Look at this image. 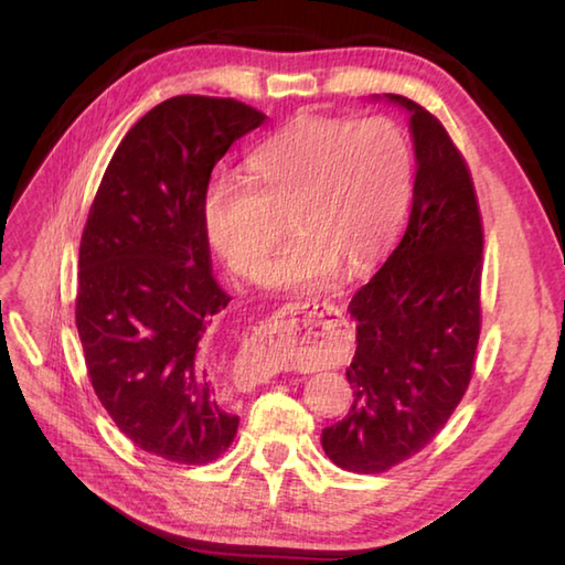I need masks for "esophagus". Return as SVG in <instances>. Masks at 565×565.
I'll list each match as a JSON object with an SVG mask.
<instances>
[{"label":"esophagus","instance_id":"obj_1","mask_svg":"<svg viewBox=\"0 0 565 565\" xmlns=\"http://www.w3.org/2000/svg\"><path fill=\"white\" fill-rule=\"evenodd\" d=\"M301 316L313 318L316 328L326 326V322H334V326H338V322L342 320V310H340L338 306H334V303H330V301L289 303V306H284V308L279 310V313H276V316L269 320V332H281V338H284V332H286V334L296 332V320L301 318ZM274 371H276V369H274Z\"/></svg>","mask_w":565,"mask_h":565}]
</instances>
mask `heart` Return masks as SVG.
Segmentation results:
<instances>
[{"label": "heart", "mask_w": 565, "mask_h": 565, "mask_svg": "<svg viewBox=\"0 0 565 565\" xmlns=\"http://www.w3.org/2000/svg\"><path fill=\"white\" fill-rule=\"evenodd\" d=\"M411 191L413 150L391 118L301 116L249 154L245 182L209 186L203 223L227 267L255 276L286 215L294 237L271 262L267 284L316 291L340 262L359 269L388 245Z\"/></svg>", "instance_id": "1"}]
</instances>
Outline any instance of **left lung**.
I'll return each mask as SVG.
<instances>
[{
    "label": "left lung",
    "instance_id": "obj_1",
    "mask_svg": "<svg viewBox=\"0 0 565 565\" xmlns=\"http://www.w3.org/2000/svg\"><path fill=\"white\" fill-rule=\"evenodd\" d=\"M388 99L411 111L417 174L398 247L347 308L356 320L354 403L320 441L352 473L388 471L439 435L481 338L483 221L471 172L437 116L401 94Z\"/></svg>",
    "mask_w": 565,
    "mask_h": 565
}]
</instances>
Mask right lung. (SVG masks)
Masks as SVG:
<instances>
[{"label": "right lung", "mask_w": 565, "mask_h": 565, "mask_svg": "<svg viewBox=\"0 0 565 565\" xmlns=\"http://www.w3.org/2000/svg\"><path fill=\"white\" fill-rule=\"evenodd\" d=\"M235 99L172 97L128 130L79 243L75 320L106 413L142 451L211 463L239 417L213 388V320L231 303L211 271L203 196L237 138L264 124Z\"/></svg>", "instance_id": "1"}]
</instances>
